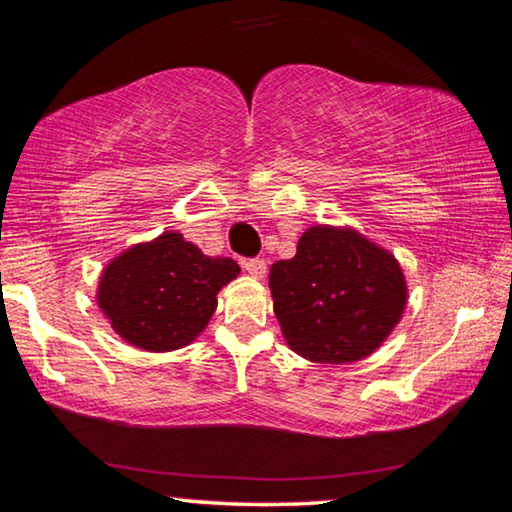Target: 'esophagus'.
I'll return each instance as SVG.
<instances>
[{"label": "esophagus", "instance_id": "esophagus-1", "mask_svg": "<svg viewBox=\"0 0 512 512\" xmlns=\"http://www.w3.org/2000/svg\"><path fill=\"white\" fill-rule=\"evenodd\" d=\"M241 264H244L246 271L253 277H257V280H264V277H266V262H264V259H259V257L244 259Z\"/></svg>", "mask_w": 512, "mask_h": 512}]
</instances>
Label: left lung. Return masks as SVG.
I'll return each instance as SVG.
<instances>
[{"label":"left lung","mask_w":512,"mask_h":512,"mask_svg":"<svg viewBox=\"0 0 512 512\" xmlns=\"http://www.w3.org/2000/svg\"><path fill=\"white\" fill-rule=\"evenodd\" d=\"M273 311L293 352L350 363L375 352L406 305L400 264L350 228L314 225L298 253L271 266Z\"/></svg>","instance_id":"obj_1"}]
</instances>
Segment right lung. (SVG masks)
<instances>
[{
	"label": "right lung",
	"mask_w": 512,
	"mask_h": 512,
	"mask_svg": "<svg viewBox=\"0 0 512 512\" xmlns=\"http://www.w3.org/2000/svg\"><path fill=\"white\" fill-rule=\"evenodd\" d=\"M239 275L230 257H205L180 232H164L112 259L99 307L135 348L169 352L192 343L216 309V293Z\"/></svg>",
	"instance_id": "obj_1"
}]
</instances>
